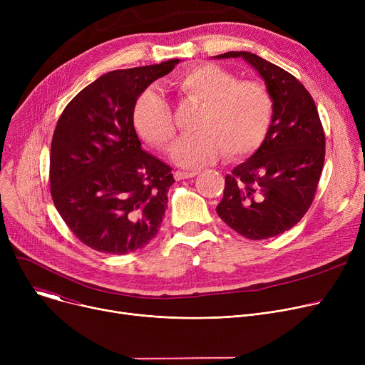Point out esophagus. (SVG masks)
<instances>
[{"instance_id": "34e87169", "label": "esophagus", "mask_w": 365, "mask_h": 365, "mask_svg": "<svg viewBox=\"0 0 365 365\" xmlns=\"http://www.w3.org/2000/svg\"><path fill=\"white\" fill-rule=\"evenodd\" d=\"M197 175H198V171H182V170L175 171V178H176V180L190 179V178H195Z\"/></svg>"}]
</instances>
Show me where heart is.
<instances>
[{"label":"heart","instance_id":"heart-1","mask_svg":"<svg viewBox=\"0 0 365 365\" xmlns=\"http://www.w3.org/2000/svg\"><path fill=\"white\" fill-rule=\"evenodd\" d=\"M175 87L186 103L200 105L194 134L185 138L173 158L186 168L227 158L250 155L264 142L274 115L272 96L256 80H237L229 71L204 63L180 73ZM133 123L140 138L153 148L170 152L178 128L170 102L155 88L143 90L133 109Z\"/></svg>","mask_w":365,"mask_h":365}]
</instances>
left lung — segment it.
Listing matches in <instances>:
<instances>
[{"label":"left lung","mask_w":365,"mask_h":365,"mask_svg":"<svg viewBox=\"0 0 365 365\" xmlns=\"http://www.w3.org/2000/svg\"><path fill=\"white\" fill-rule=\"evenodd\" d=\"M242 57L264 80L274 101L271 128L253 157L225 178L219 217L248 240L289 231L308 212L321 178L325 134L309 91L290 72L250 51H227L216 59Z\"/></svg>","instance_id":"left-lung-1"}]
</instances>
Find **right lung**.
Here are the masks:
<instances>
[{
	"instance_id": "add662e5",
	"label": "right lung",
	"mask_w": 365,
	"mask_h": 365,
	"mask_svg": "<svg viewBox=\"0 0 365 365\" xmlns=\"http://www.w3.org/2000/svg\"><path fill=\"white\" fill-rule=\"evenodd\" d=\"M178 63L108 72L76 94L57 121L51 198L73 235L96 252H136L161 227L175 178L142 149L133 109L138 96Z\"/></svg>"
}]
</instances>
